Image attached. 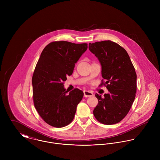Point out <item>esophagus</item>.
Returning <instances> with one entry per match:
<instances>
[{
  "instance_id": "esophagus-1",
  "label": "esophagus",
  "mask_w": 160,
  "mask_h": 160,
  "mask_svg": "<svg viewBox=\"0 0 160 160\" xmlns=\"http://www.w3.org/2000/svg\"><path fill=\"white\" fill-rule=\"evenodd\" d=\"M84 95L85 97H90L93 95V93L90 91H84Z\"/></svg>"
}]
</instances>
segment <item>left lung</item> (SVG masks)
Masks as SVG:
<instances>
[{"label":"left lung","instance_id":"left-lung-1","mask_svg":"<svg viewBox=\"0 0 160 160\" xmlns=\"http://www.w3.org/2000/svg\"><path fill=\"white\" fill-rule=\"evenodd\" d=\"M89 48L102 65V81L108 90L104 97L95 93L98 105L93 113L100 122L114 124L129 112L136 97L137 74L126 50L111 41L89 43Z\"/></svg>","mask_w":160,"mask_h":160}]
</instances>
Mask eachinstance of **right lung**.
<instances>
[{
    "instance_id": "add662e5",
    "label": "right lung",
    "mask_w": 160,
    "mask_h": 160,
    "mask_svg": "<svg viewBox=\"0 0 160 160\" xmlns=\"http://www.w3.org/2000/svg\"><path fill=\"white\" fill-rule=\"evenodd\" d=\"M87 48L86 43L55 41L41 54L32 78L34 105L43 120L53 127L71 123L83 97V92L77 88L68 93L63 84Z\"/></svg>"
}]
</instances>
